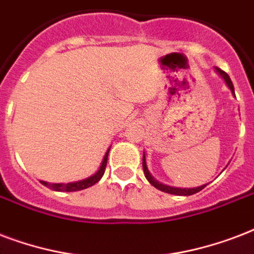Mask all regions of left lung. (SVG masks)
Wrapping results in <instances>:
<instances>
[{"label":"left lung","instance_id":"8db88e82","mask_svg":"<svg viewBox=\"0 0 254 254\" xmlns=\"http://www.w3.org/2000/svg\"><path fill=\"white\" fill-rule=\"evenodd\" d=\"M216 71L219 72L220 75H221V78L225 80V83H227L228 87L231 88L232 94L235 95V87H233V83H232L229 75H228L227 72L223 71V70H220V68L217 67H216ZM143 171H144V176L147 178V180H148V182L155 187V188H158V190H163V192H167V193L179 194V196H190V194H194V193H197V192H200L204 187H207V184H205V186L197 187V188H176V187H170V186H166V184H162V183H159L158 180H155L152 175L149 174L148 168H147V163H145L144 155H143Z\"/></svg>","mask_w":254,"mask_h":254}]
</instances>
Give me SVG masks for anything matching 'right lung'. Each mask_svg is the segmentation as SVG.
<instances>
[{
	"label": "right lung",
	"instance_id": "add662e5",
	"mask_svg": "<svg viewBox=\"0 0 254 254\" xmlns=\"http://www.w3.org/2000/svg\"><path fill=\"white\" fill-rule=\"evenodd\" d=\"M109 152L110 148L107 149V152H106L105 158H103V162L100 164L99 170L98 172L90 176V178L84 179V180H80V182H74V183H67V184H62V183H57V184H50V183L47 182H41L43 186L49 187V188H52L54 190H60V192H74V190H86L88 187L94 186L95 183H98L102 179L103 174H105L106 166H107V158H109Z\"/></svg>",
	"mask_w": 254,
	"mask_h": 254
}]
</instances>
